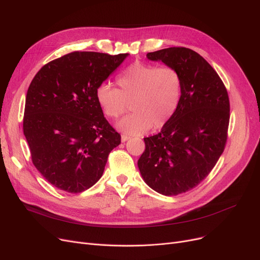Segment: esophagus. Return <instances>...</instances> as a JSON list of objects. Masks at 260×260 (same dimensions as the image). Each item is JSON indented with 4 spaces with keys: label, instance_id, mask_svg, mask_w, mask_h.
Listing matches in <instances>:
<instances>
[{
    "label": "esophagus",
    "instance_id": "obj_1",
    "mask_svg": "<svg viewBox=\"0 0 260 260\" xmlns=\"http://www.w3.org/2000/svg\"><path fill=\"white\" fill-rule=\"evenodd\" d=\"M128 139H131V137H128V136H126V135H122V136H121V141H122V142H125V141H127Z\"/></svg>",
    "mask_w": 260,
    "mask_h": 260
}]
</instances>
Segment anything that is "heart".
I'll list each match as a JSON object with an SVG mask.
<instances>
[{"mask_svg": "<svg viewBox=\"0 0 260 260\" xmlns=\"http://www.w3.org/2000/svg\"><path fill=\"white\" fill-rule=\"evenodd\" d=\"M119 89L101 83L95 100L108 119H118L129 108L132 114L116 126L127 135H141L149 128L167 125L176 114L182 98L180 74L170 66L136 62L117 78Z\"/></svg>", "mask_w": 260, "mask_h": 260, "instance_id": "b5f03b06", "label": "heart"}]
</instances>
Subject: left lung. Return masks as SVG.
Masks as SVG:
<instances>
[{"label":"left lung","instance_id":"1","mask_svg":"<svg viewBox=\"0 0 260 260\" xmlns=\"http://www.w3.org/2000/svg\"><path fill=\"white\" fill-rule=\"evenodd\" d=\"M178 72L182 98L161 132L144 138L138 168L145 183L166 196L197 186L221 156L228 137L230 101L223 82L196 51L170 47L146 54Z\"/></svg>","mask_w":260,"mask_h":260}]
</instances>
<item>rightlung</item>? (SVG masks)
<instances>
[{"label": "right lung", "mask_w": 260, "mask_h": 260, "mask_svg": "<svg viewBox=\"0 0 260 260\" xmlns=\"http://www.w3.org/2000/svg\"><path fill=\"white\" fill-rule=\"evenodd\" d=\"M127 56L75 51L47 63L32 79L23 131L35 167L57 188L77 194L92 186L120 144L95 89Z\"/></svg>", "instance_id": "right-lung-1"}]
</instances>
